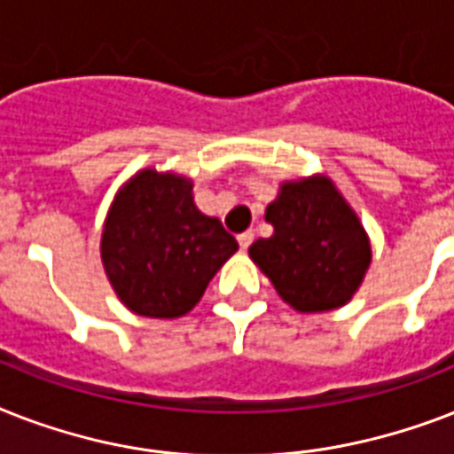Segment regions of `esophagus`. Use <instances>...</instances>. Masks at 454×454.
<instances>
[{"instance_id": "34e87169", "label": "esophagus", "mask_w": 454, "mask_h": 454, "mask_svg": "<svg viewBox=\"0 0 454 454\" xmlns=\"http://www.w3.org/2000/svg\"><path fill=\"white\" fill-rule=\"evenodd\" d=\"M252 240H254V233H252V231H247V233H240V235H238V242H240V249H247L249 245H252Z\"/></svg>"}]
</instances>
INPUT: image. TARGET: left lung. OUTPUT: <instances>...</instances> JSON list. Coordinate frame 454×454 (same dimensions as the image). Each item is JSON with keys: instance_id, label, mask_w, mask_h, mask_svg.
<instances>
[{"instance_id": "left-lung-1", "label": "left lung", "mask_w": 454, "mask_h": 454, "mask_svg": "<svg viewBox=\"0 0 454 454\" xmlns=\"http://www.w3.org/2000/svg\"><path fill=\"white\" fill-rule=\"evenodd\" d=\"M270 238L249 247L252 262L294 310L317 313L351 301L372 262L360 219L327 176L280 185L266 207Z\"/></svg>"}]
</instances>
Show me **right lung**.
Returning <instances> with one entry per match:
<instances>
[{"label":"right lung","instance_id":"add662e5","mask_svg":"<svg viewBox=\"0 0 454 454\" xmlns=\"http://www.w3.org/2000/svg\"><path fill=\"white\" fill-rule=\"evenodd\" d=\"M238 252L219 219L192 202V181L155 169L122 185L103 226L101 259L120 301L137 316L178 317Z\"/></svg>","mask_w":454,"mask_h":454}]
</instances>
